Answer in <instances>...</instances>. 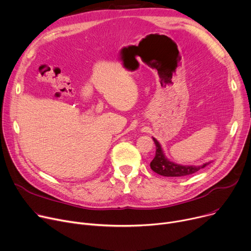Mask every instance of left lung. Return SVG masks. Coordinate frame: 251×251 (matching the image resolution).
Masks as SVG:
<instances>
[{
	"mask_svg": "<svg viewBox=\"0 0 251 251\" xmlns=\"http://www.w3.org/2000/svg\"><path fill=\"white\" fill-rule=\"evenodd\" d=\"M156 145V156L151 162V169L156 172L157 174L165 177H184L188 175H192L198 172L200 169L206 167L208 164H204L202 166H181L170 162L164 155L163 150L159 142L153 139Z\"/></svg>",
	"mask_w": 251,
	"mask_h": 251,
	"instance_id": "8db88e82",
	"label": "left lung"
}]
</instances>
